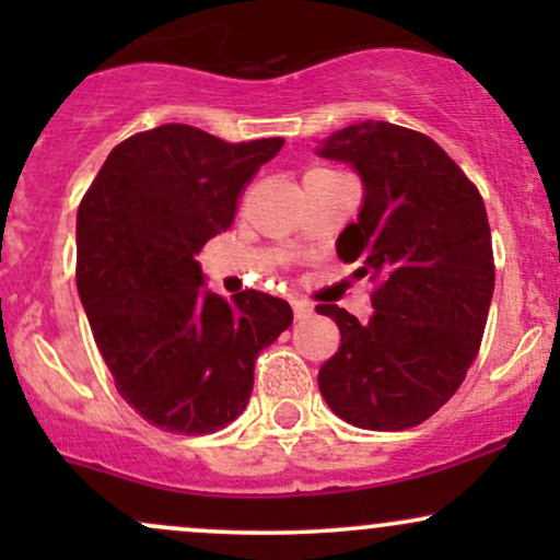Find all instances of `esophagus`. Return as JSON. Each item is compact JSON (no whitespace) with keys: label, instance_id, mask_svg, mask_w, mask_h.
Listing matches in <instances>:
<instances>
[{"label":"esophagus","instance_id":"1","mask_svg":"<svg viewBox=\"0 0 560 560\" xmlns=\"http://www.w3.org/2000/svg\"><path fill=\"white\" fill-rule=\"evenodd\" d=\"M292 311H294V318H298V320H305V318L313 316V305H311V302H305V300H292Z\"/></svg>","mask_w":560,"mask_h":560}]
</instances>
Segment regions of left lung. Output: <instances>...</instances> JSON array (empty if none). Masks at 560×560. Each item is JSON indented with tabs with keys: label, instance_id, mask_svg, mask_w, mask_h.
Instances as JSON below:
<instances>
[{
	"label": "left lung",
	"instance_id": "8db88e82",
	"mask_svg": "<svg viewBox=\"0 0 560 560\" xmlns=\"http://www.w3.org/2000/svg\"><path fill=\"white\" fill-rule=\"evenodd\" d=\"M318 155L361 173L363 208L337 255L376 284L369 320L316 307L342 337L318 371L320 395L352 427H419L458 392L485 334L494 289L485 202L434 139L384 120L331 133Z\"/></svg>",
	"mask_w": 560,
	"mask_h": 560
}]
</instances>
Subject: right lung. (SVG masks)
Returning <instances> with one entry per match:
<instances>
[{
    "label": "right lung",
    "mask_w": 560,
    "mask_h": 560,
    "mask_svg": "<svg viewBox=\"0 0 560 560\" xmlns=\"http://www.w3.org/2000/svg\"><path fill=\"white\" fill-rule=\"evenodd\" d=\"M281 147L165 124L120 141L81 199L75 284L94 342L118 395L163 432L213 434L234 421L260 350L292 324L289 302L258 289L208 292L195 260Z\"/></svg>",
    "instance_id": "obj_1"
}]
</instances>
